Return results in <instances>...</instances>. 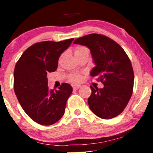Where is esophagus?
Instances as JSON below:
<instances>
[{"instance_id":"34e87169","label":"esophagus","mask_w":153,"mask_h":153,"mask_svg":"<svg viewBox=\"0 0 153 153\" xmlns=\"http://www.w3.org/2000/svg\"><path fill=\"white\" fill-rule=\"evenodd\" d=\"M72 86L73 89H74V90H77V89H79V88L81 87V85H79V84H74V83H73V84H72Z\"/></svg>"}]
</instances>
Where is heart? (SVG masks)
Masks as SVG:
<instances>
[{
    "label": "heart",
    "mask_w": 153,
    "mask_h": 153,
    "mask_svg": "<svg viewBox=\"0 0 153 153\" xmlns=\"http://www.w3.org/2000/svg\"><path fill=\"white\" fill-rule=\"evenodd\" d=\"M88 51V49L87 48L85 47H76V49H75L74 53H79V52H81V51ZM81 78V77L80 76V74H73L72 75H71V76H70L71 80L73 81H80Z\"/></svg>",
    "instance_id": "heart-1"
}]
</instances>
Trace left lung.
Masks as SVG:
<instances>
[{"instance_id": "8db88e82", "label": "left lung", "mask_w": 153, "mask_h": 153, "mask_svg": "<svg viewBox=\"0 0 153 153\" xmlns=\"http://www.w3.org/2000/svg\"><path fill=\"white\" fill-rule=\"evenodd\" d=\"M74 44L86 46L91 50L96 66L92 76L104 84L103 88H93L88 100L91 110L100 118L111 119L120 114L132 95L134 71L124 49L109 37L93 33L79 37Z\"/></svg>"}]
</instances>
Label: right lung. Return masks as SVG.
<instances>
[{"label": "right lung", "instance_id": "obj_1", "mask_svg": "<svg viewBox=\"0 0 153 153\" xmlns=\"http://www.w3.org/2000/svg\"><path fill=\"white\" fill-rule=\"evenodd\" d=\"M73 40L35 43L23 53L15 65L14 93L26 114L39 125L54 124L65 111L72 86L62 83L58 90L50 91L47 75L56 70L60 54Z\"/></svg>", "mask_w": 153, "mask_h": 153}]
</instances>
